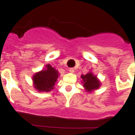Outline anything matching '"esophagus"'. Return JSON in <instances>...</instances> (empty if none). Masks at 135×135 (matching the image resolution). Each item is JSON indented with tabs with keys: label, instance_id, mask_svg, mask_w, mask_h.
Here are the masks:
<instances>
[{
	"label": "esophagus",
	"instance_id": "34e87169",
	"mask_svg": "<svg viewBox=\"0 0 135 135\" xmlns=\"http://www.w3.org/2000/svg\"><path fill=\"white\" fill-rule=\"evenodd\" d=\"M69 71L71 73H74V68H69Z\"/></svg>",
	"mask_w": 135,
	"mask_h": 135
}]
</instances>
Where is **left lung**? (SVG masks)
<instances>
[{"label": "left lung", "mask_w": 135, "mask_h": 135, "mask_svg": "<svg viewBox=\"0 0 135 135\" xmlns=\"http://www.w3.org/2000/svg\"><path fill=\"white\" fill-rule=\"evenodd\" d=\"M81 77L83 80V86L87 91L91 92V91L99 89L100 86V81L91 72L88 73L86 75H81Z\"/></svg>", "instance_id": "left-lung-1"}]
</instances>
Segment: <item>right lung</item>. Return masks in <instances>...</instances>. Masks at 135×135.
I'll use <instances>...</instances> for the list:
<instances>
[{"instance_id": "right-lung-1", "label": "right lung", "mask_w": 135, "mask_h": 135, "mask_svg": "<svg viewBox=\"0 0 135 135\" xmlns=\"http://www.w3.org/2000/svg\"><path fill=\"white\" fill-rule=\"evenodd\" d=\"M46 69L35 74L33 76V86L38 91H49L54 89L59 74L50 64L46 66Z\"/></svg>"}]
</instances>
